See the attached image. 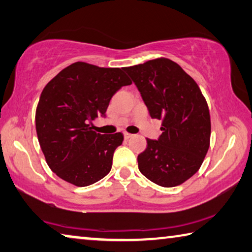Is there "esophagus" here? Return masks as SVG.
<instances>
[{
  "mask_svg": "<svg viewBox=\"0 0 252 252\" xmlns=\"http://www.w3.org/2000/svg\"><path fill=\"white\" fill-rule=\"evenodd\" d=\"M133 137V135L131 134H129V133H124V138L125 139H129V138H131Z\"/></svg>",
  "mask_w": 252,
  "mask_h": 252,
  "instance_id": "obj_1",
  "label": "esophagus"
}]
</instances>
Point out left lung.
<instances>
[{"mask_svg":"<svg viewBox=\"0 0 252 252\" xmlns=\"http://www.w3.org/2000/svg\"><path fill=\"white\" fill-rule=\"evenodd\" d=\"M137 86L152 118L161 121L158 140L146 138L138 155L145 177L161 187H175L199 170L210 145L208 104L198 84L166 57L124 67Z\"/></svg>","mask_w":252,"mask_h":252,"instance_id":"left-lung-1","label":"left lung"}]
</instances>
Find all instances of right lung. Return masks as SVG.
<instances>
[{
	"mask_svg": "<svg viewBox=\"0 0 252 252\" xmlns=\"http://www.w3.org/2000/svg\"><path fill=\"white\" fill-rule=\"evenodd\" d=\"M130 84L124 67H98L85 62L67 66L46 84L35 126L47 165L60 178L86 187L109 173L124 136L98 134L88 123L105 115L115 93Z\"/></svg>",
	"mask_w": 252,
	"mask_h": 252,
	"instance_id": "add662e5",
	"label": "right lung"
}]
</instances>
